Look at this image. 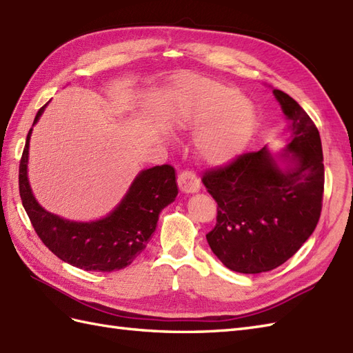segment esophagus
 Segmentation results:
<instances>
[{
  "mask_svg": "<svg viewBox=\"0 0 353 353\" xmlns=\"http://www.w3.org/2000/svg\"><path fill=\"white\" fill-rule=\"evenodd\" d=\"M178 185L183 193H197L201 188L199 178L192 170H183L178 175Z\"/></svg>",
  "mask_w": 353,
  "mask_h": 353,
  "instance_id": "obj_1",
  "label": "esophagus"
}]
</instances>
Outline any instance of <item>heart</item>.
I'll use <instances>...</instances> for the list:
<instances>
[{"mask_svg": "<svg viewBox=\"0 0 353 353\" xmlns=\"http://www.w3.org/2000/svg\"><path fill=\"white\" fill-rule=\"evenodd\" d=\"M185 121L202 125L196 148L214 165H225L244 150L250 139L254 114L236 90L219 83L194 85L185 106Z\"/></svg>", "mask_w": 353, "mask_h": 353, "instance_id": "b5f03b06", "label": "heart"}]
</instances>
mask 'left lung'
Instances as JSON below:
<instances>
[{
	"label": "left lung",
	"mask_w": 353,
	"mask_h": 353,
	"mask_svg": "<svg viewBox=\"0 0 353 353\" xmlns=\"http://www.w3.org/2000/svg\"><path fill=\"white\" fill-rule=\"evenodd\" d=\"M289 121V143L238 156L202 176L216 199L212 253L229 270L259 274L277 268L313 234L322 211L323 154L319 130L298 103L272 90Z\"/></svg>",
	"instance_id": "1"
}]
</instances>
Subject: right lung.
Returning a JSON list of instances; mask_svg holds the SVG:
<instances>
[{
  "label": "right lung",
  "instance_id": "obj_1",
  "mask_svg": "<svg viewBox=\"0 0 353 353\" xmlns=\"http://www.w3.org/2000/svg\"><path fill=\"white\" fill-rule=\"evenodd\" d=\"M43 106L32 125H36ZM32 128L19 165V193L34 230L59 259L85 271L112 272L130 265L147 247L161 210L175 201V169L169 165L143 169L108 216L92 221L67 220L46 211L36 201L28 179V154Z\"/></svg>",
  "mask_w": 353,
  "mask_h": 353
}]
</instances>
